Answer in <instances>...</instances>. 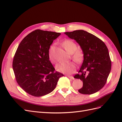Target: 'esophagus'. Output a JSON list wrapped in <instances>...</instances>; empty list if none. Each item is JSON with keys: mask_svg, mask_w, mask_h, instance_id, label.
<instances>
[{"mask_svg": "<svg viewBox=\"0 0 122 122\" xmlns=\"http://www.w3.org/2000/svg\"><path fill=\"white\" fill-rule=\"evenodd\" d=\"M67 76L69 77V78H70V79H72V80H74V77H73V76H72L68 75Z\"/></svg>", "mask_w": 122, "mask_h": 122, "instance_id": "1", "label": "esophagus"}]
</instances>
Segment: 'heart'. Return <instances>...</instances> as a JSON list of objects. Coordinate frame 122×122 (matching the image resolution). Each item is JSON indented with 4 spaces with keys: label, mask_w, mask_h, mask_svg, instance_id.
<instances>
[{
    "label": "heart",
    "mask_w": 122,
    "mask_h": 122,
    "mask_svg": "<svg viewBox=\"0 0 122 122\" xmlns=\"http://www.w3.org/2000/svg\"><path fill=\"white\" fill-rule=\"evenodd\" d=\"M64 48L66 51L70 54H72V57L76 62H80L83 58L84 53L81 49H77L76 44L72 41L67 40L62 42ZM49 58L51 62L55 63L56 60L53 55V47H51L49 50ZM56 69L58 72L64 73L71 74L76 70L75 65L73 62H62L56 66Z\"/></svg>",
    "instance_id": "obj_1"
}]
</instances>
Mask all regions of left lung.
<instances>
[{
    "instance_id": "left-lung-1",
    "label": "left lung",
    "mask_w": 122,
    "mask_h": 122,
    "mask_svg": "<svg viewBox=\"0 0 122 122\" xmlns=\"http://www.w3.org/2000/svg\"><path fill=\"white\" fill-rule=\"evenodd\" d=\"M70 39L75 40L84 53L83 61L74 78L83 82L80 93L91 95L104 86L111 70L112 62L105 43L97 36L83 30L66 32Z\"/></svg>"
}]
</instances>
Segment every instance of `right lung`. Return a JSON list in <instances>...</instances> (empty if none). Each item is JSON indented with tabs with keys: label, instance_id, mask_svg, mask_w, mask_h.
Returning <instances> with one entry per match:
<instances>
[{
	"label": "right lung",
	"instance_id": "add662e5",
	"mask_svg": "<svg viewBox=\"0 0 122 122\" xmlns=\"http://www.w3.org/2000/svg\"><path fill=\"white\" fill-rule=\"evenodd\" d=\"M61 33L37 29L29 34L18 46L13 69L19 86L28 94L42 97L52 92L64 76L54 72L49 58V50Z\"/></svg>",
	"mask_w": 122,
	"mask_h": 122
}]
</instances>
